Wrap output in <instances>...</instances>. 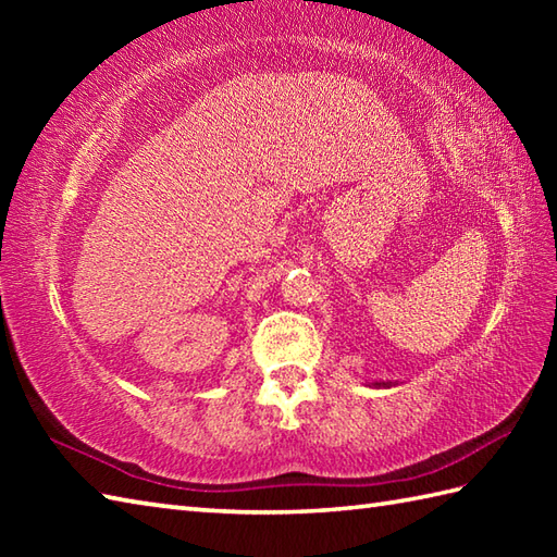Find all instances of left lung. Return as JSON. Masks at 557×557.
Wrapping results in <instances>:
<instances>
[{
    "label": "left lung",
    "instance_id": "left-lung-1",
    "mask_svg": "<svg viewBox=\"0 0 557 557\" xmlns=\"http://www.w3.org/2000/svg\"><path fill=\"white\" fill-rule=\"evenodd\" d=\"M373 385H375V387H387L389 383H373Z\"/></svg>",
    "mask_w": 557,
    "mask_h": 557
}]
</instances>
